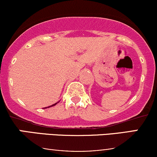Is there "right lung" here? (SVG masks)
<instances>
[{
  "mask_svg": "<svg viewBox=\"0 0 157 157\" xmlns=\"http://www.w3.org/2000/svg\"><path fill=\"white\" fill-rule=\"evenodd\" d=\"M59 102H60V101H59ZM56 102V103H55V104H53V105H50V106H48V107H46V108H44V109H47V108H50V107H52V106L55 105H56V104H57V103H58V102Z\"/></svg>",
  "mask_w": 157,
  "mask_h": 157,
  "instance_id": "add662e5",
  "label": "right lung"
}]
</instances>
